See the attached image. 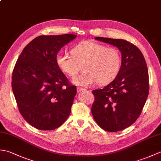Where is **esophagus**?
<instances>
[{"mask_svg":"<svg viewBox=\"0 0 161 161\" xmlns=\"http://www.w3.org/2000/svg\"><path fill=\"white\" fill-rule=\"evenodd\" d=\"M77 90L78 93H81V92H83V91H86V89H85L84 88H81V87H77Z\"/></svg>","mask_w":161,"mask_h":161,"instance_id":"esophagus-1","label":"esophagus"}]
</instances>
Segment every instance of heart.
Instances as JSON below:
<instances>
[{
  "label": "heart",
  "instance_id": "heart-1",
  "mask_svg": "<svg viewBox=\"0 0 161 161\" xmlns=\"http://www.w3.org/2000/svg\"><path fill=\"white\" fill-rule=\"evenodd\" d=\"M71 55L58 53L55 61L61 72L75 77L83 69V73L73 79L78 86H90L98 81L107 85L114 80L121 66V56L118 49L104 44L85 41L75 46Z\"/></svg>",
  "mask_w": 161,
  "mask_h": 161
}]
</instances>
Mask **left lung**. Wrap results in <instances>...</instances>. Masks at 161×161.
<instances>
[{"mask_svg":"<svg viewBox=\"0 0 161 161\" xmlns=\"http://www.w3.org/2000/svg\"><path fill=\"white\" fill-rule=\"evenodd\" d=\"M95 39L116 46L122 62L114 80L102 89L93 91L91 112L99 126L109 132L127 128L141 115L149 94V75L143 54L123 39L97 36Z\"/></svg>","mask_w":161,"mask_h":161,"instance_id":"obj_1","label":"left lung"}]
</instances>
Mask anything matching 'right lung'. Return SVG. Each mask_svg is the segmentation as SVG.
<instances>
[{
	"instance_id": "add662e5",
	"label": "right lung",
	"mask_w": 161,
	"mask_h": 161,
	"mask_svg": "<svg viewBox=\"0 0 161 161\" xmlns=\"http://www.w3.org/2000/svg\"><path fill=\"white\" fill-rule=\"evenodd\" d=\"M76 37L72 34L39 36L17 59L12 73L13 93L20 114L37 129H55L70 114L76 86L68 82L55 57Z\"/></svg>"
}]
</instances>
